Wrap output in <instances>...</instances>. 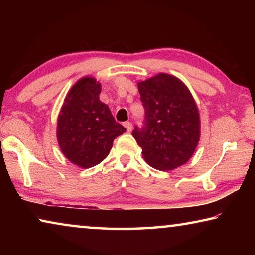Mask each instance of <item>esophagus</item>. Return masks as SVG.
Masks as SVG:
<instances>
[{
    "mask_svg": "<svg viewBox=\"0 0 255 255\" xmlns=\"http://www.w3.org/2000/svg\"><path fill=\"white\" fill-rule=\"evenodd\" d=\"M124 126H125V128H126V130H127L128 132H130V131H131V129H132V124H131L130 122H126V123H124Z\"/></svg>",
    "mask_w": 255,
    "mask_h": 255,
    "instance_id": "esophagus-1",
    "label": "esophagus"
}]
</instances>
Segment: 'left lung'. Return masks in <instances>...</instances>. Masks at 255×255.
I'll return each mask as SVG.
<instances>
[{"mask_svg":"<svg viewBox=\"0 0 255 255\" xmlns=\"http://www.w3.org/2000/svg\"><path fill=\"white\" fill-rule=\"evenodd\" d=\"M138 91L145 118L132 136L145 161L159 171L183 165L200 137L199 112L191 93L179 79L164 73L139 82Z\"/></svg>","mask_w":255,"mask_h":255,"instance_id":"left-lung-1","label":"left lung"}]
</instances>
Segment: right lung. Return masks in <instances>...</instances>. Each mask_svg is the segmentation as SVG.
<instances>
[{
  "instance_id": "obj_1",
  "label": "right lung",
  "mask_w": 255,
  "mask_h": 255,
  "mask_svg": "<svg viewBox=\"0 0 255 255\" xmlns=\"http://www.w3.org/2000/svg\"><path fill=\"white\" fill-rule=\"evenodd\" d=\"M101 85L83 77L73 85L60 110L57 138L63 154L84 169L105 159L118 136L126 131L99 99Z\"/></svg>"
}]
</instances>
